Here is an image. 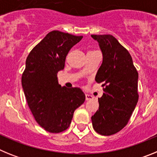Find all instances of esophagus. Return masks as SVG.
Here are the masks:
<instances>
[{"label": "esophagus", "mask_w": 157, "mask_h": 157, "mask_svg": "<svg viewBox=\"0 0 157 157\" xmlns=\"http://www.w3.org/2000/svg\"><path fill=\"white\" fill-rule=\"evenodd\" d=\"M93 98H93V96L90 95V94H86V101H90V100H92Z\"/></svg>", "instance_id": "34e87169"}]
</instances>
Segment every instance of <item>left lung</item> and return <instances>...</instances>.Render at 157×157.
<instances>
[{"label": "left lung", "instance_id": "left-lung-1", "mask_svg": "<svg viewBox=\"0 0 157 157\" xmlns=\"http://www.w3.org/2000/svg\"><path fill=\"white\" fill-rule=\"evenodd\" d=\"M99 44L103 61L95 80L104 94L99 109L91 117L93 127L101 135L116 134L125 127L138 101V73L130 54L110 34L91 35Z\"/></svg>", "mask_w": 157, "mask_h": 157}]
</instances>
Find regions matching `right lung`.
Here are the masks:
<instances>
[{
  "mask_svg": "<svg viewBox=\"0 0 157 157\" xmlns=\"http://www.w3.org/2000/svg\"><path fill=\"white\" fill-rule=\"evenodd\" d=\"M82 38L51 31L30 51L26 60L22 75L25 98L37 123L48 132L59 133L68 128L75 110L86 100L81 89L62 87L57 78L68 52Z\"/></svg>",
  "mask_w": 157,
  "mask_h": 157,
  "instance_id": "1",
  "label": "right lung"
}]
</instances>
